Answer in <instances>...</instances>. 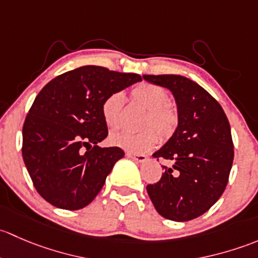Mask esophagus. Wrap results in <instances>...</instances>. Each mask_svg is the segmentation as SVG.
<instances>
[{"label":"esophagus","mask_w":258,"mask_h":258,"mask_svg":"<svg viewBox=\"0 0 258 258\" xmlns=\"http://www.w3.org/2000/svg\"><path fill=\"white\" fill-rule=\"evenodd\" d=\"M125 155L128 156V158L133 159L134 161H137V163H144L145 160H147V156L143 155V154H133V153H129V151H126Z\"/></svg>","instance_id":"34e87169"}]
</instances>
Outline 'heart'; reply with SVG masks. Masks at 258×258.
Masks as SVG:
<instances>
[{
    "label": "heart",
    "mask_w": 258,
    "mask_h": 258,
    "mask_svg": "<svg viewBox=\"0 0 258 258\" xmlns=\"http://www.w3.org/2000/svg\"><path fill=\"white\" fill-rule=\"evenodd\" d=\"M132 97L135 103L147 109L143 128L140 133L128 130L114 132L109 135V143L129 151L140 154L156 147L160 136L168 140L179 126L180 115L176 105L170 102L168 90L154 83L143 82L132 89ZM124 95L120 92L111 93L102 103V115L105 124L110 128H118L121 121Z\"/></svg>",
    "instance_id": "obj_1"
}]
</instances>
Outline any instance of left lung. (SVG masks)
<instances>
[{
    "label": "left lung",
    "instance_id": "left-lung-1",
    "mask_svg": "<svg viewBox=\"0 0 258 258\" xmlns=\"http://www.w3.org/2000/svg\"><path fill=\"white\" fill-rule=\"evenodd\" d=\"M143 78L171 90L180 115L175 134L153 154L172 166H163L161 179L148 185L149 198L165 219H196L219 200L228 182L233 161L228 119L220 103L186 77L145 74Z\"/></svg>",
    "mask_w": 258,
    "mask_h": 258
}]
</instances>
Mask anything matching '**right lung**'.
Wrapping results in <instances>:
<instances>
[{"label": "right lung", "instance_id": "add662e5", "mask_svg": "<svg viewBox=\"0 0 258 258\" xmlns=\"http://www.w3.org/2000/svg\"><path fill=\"white\" fill-rule=\"evenodd\" d=\"M140 81L139 74L84 66L38 93L23 124L22 156L37 192L50 205L79 210L99 194L124 156L120 148L97 145L108 137L102 103Z\"/></svg>", "mask_w": 258, "mask_h": 258}]
</instances>
